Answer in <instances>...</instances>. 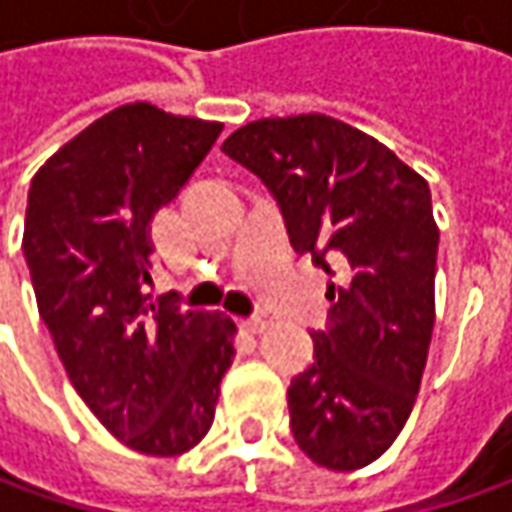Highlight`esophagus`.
Instances as JSON below:
<instances>
[{"instance_id": "1", "label": "esophagus", "mask_w": 512, "mask_h": 512, "mask_svg": "<svg viewBox=\"0 0 512 512\" xmlns=\"http://www.w3.org/2000/svg\"><path fill=\"white\" fill-rule=\"evenodd\" d=\"M267 327V322L262 319V316H250V319H242V330H247V333H262Z\"/></svg>"}]
</instances>
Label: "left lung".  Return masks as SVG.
<instances>
[{
    "instance_id": "1",
    "label": "left lung",
    "mask_w": 512,
    "mask_h": 512,
    "mask_svg": "<svg viewBox=\"0 0 512 512\" xmlns=\"http://www.w3.org/2000/svg\"><path fill=\"white\" fill-rule=\"evenodd\" d=\"M276 196L290 242L342 282L327 287L316 362L287 390L310 462L350 473L376 462L416 404L436 322L439 225L430 187L370 133L325 113L259 119L222 145Z\"/></svg>"
}]
</instances>
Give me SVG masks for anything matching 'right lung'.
Instances as JSON below:
<instances>
[{
    "instance_id": "add662e5",
    "label": "right lung",
    "mask_w": 512,
    "mask_h": 512,
    "mask_svg": "<svg viewBox=\"0 0 512 512\" xmlns=\"http://www.w3.org/2000/svg\"><path fill=\"white\" fill-rule=\"evenodd\" d=\"M222 128L130 102L65 142L28 190L22 250L39 316L90 413L145 456H182L205 439L236 356L227 313L148 293L150 222Z\"/></svg>"
}]
</instances>
